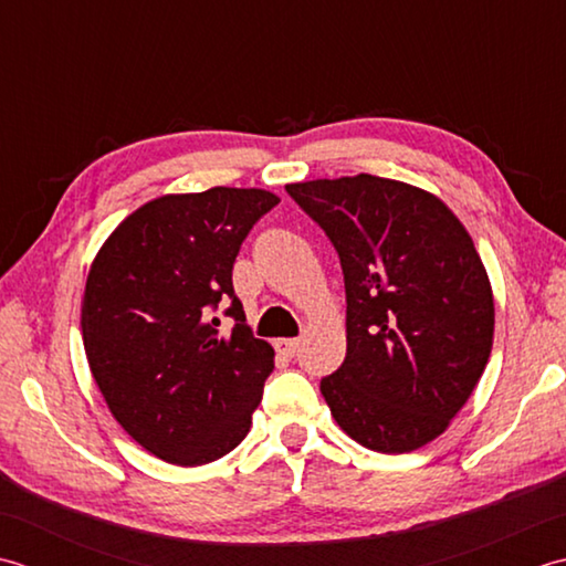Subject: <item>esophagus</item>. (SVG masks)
I'll return each instance as SVG.
<instances>
[{"mask_svg": "<svg viewBox=\"0 0 566 566\" xmlns=\"http://www.w3.org/2000/svg\"><path fill=\"white\" fill-rule=\"evenodd\" d=\"M297 347H300V339H279V342H275V349H279V354L287 356V359H293Z\"/></svg>", "mask_w": 566, "mask_h": 566, "instance_id": "esophagus-1", "label": "esophagus"}]
</instances>
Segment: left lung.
<instances>
[{"label":"left lung","instance_id":"1","mask_svg":"<svg viewBox=\"0 0 566 566\" xmlns=\"http://www.w3.org/2000/svg\"><path fill=\"white\" fill-rule=\"evenodd\" d=\"M339 253L347 356L319 390L352 440L406 454L474 394L493 344V293L464 224L408 182L368 176L285 186Z\"/></svg>","mask_w":566,"mask_h":566}]
</instances>
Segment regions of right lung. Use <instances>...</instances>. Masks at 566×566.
<instances>
[{
	"label": "right lung",
	"mask_w": 566,
	"mask_h": 566,
	"mask_svg": "<svg viewBox=\"0 0 566 566\" xmlns=\"http://www.w3.org/2000/svg\"><path fill=\"white\" fill-rule=\"evenodd\" d=\"M279 202L256 188L164 195L92 261L80 319L90 371L132 440L170 464L224 457L251 428L273 349L247 325L232 269ZM222 306L235 319L229 335L216 329Z\"/></svg>",
	"instance_id": "obj_1"
}]
</instances>
